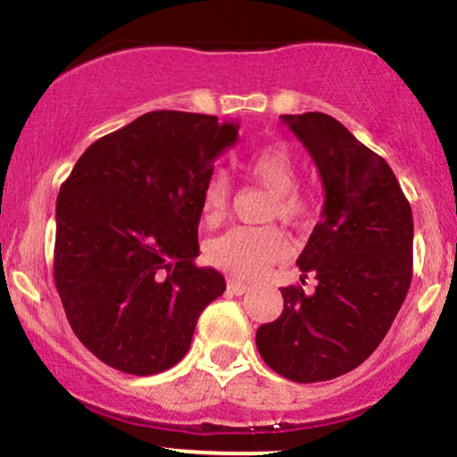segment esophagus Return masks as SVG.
Wrapping results in <instances>:
<instances>
[{"label":"esophagus","mask_w":457,"mask_h":457,"mask_svg":"<svg viewBox=\"0 0 457 457\" xmlns=\"http://www.w3.org/2000/svg\"><path fill=\"white\" fill-rule=\"evenodd\" d=\"M227 287H228V294H233V295H244L245 291H250L248 285L242 283V280H235V278H228Z\"/></svg>","instance_id":"esophagus-1"}]
</instances>
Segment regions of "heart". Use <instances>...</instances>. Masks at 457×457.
<instances>
[{"label":"heart","mask_w":457,"mask_h":457,"mask_svg":"<svg viewBox=\"0 0 457 457\" xmlns=\"http://www.w3.org/2000/svg\"><path fill=\"white\" fill-rule=\"evenodd\" d=\"M244 170L261 186L274 192L268 218H280L294 227H304L315 213V201L297 186V162L285 142H271L250 153ZM230 204V186L224 174H212L201 192V212L207 224L222 222ZM287 253V239L278 228H230L207 245V259L215 268L254 278Z\"/></svg>","instance_id":"heart-1"}]
</instances>
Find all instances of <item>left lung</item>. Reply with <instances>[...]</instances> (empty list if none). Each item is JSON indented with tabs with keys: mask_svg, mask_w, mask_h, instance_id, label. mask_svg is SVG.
<instances>
[{
	"mask_svg": "<svg viewBox=\"0 0 457 457\" xmlns=\"http://www.w3.org/2000/svg\"><path fill=\"white\" fill-rule=\"evenodd\" d=\"M283 120L326 189L321 220L297 256L317 287L311 295L283 287L285 309L256 330V347L287 380L324 382L365 362L402 309L412 280V212L391 166L337 118L306 112Z\"/></svg>",
	"mask_w": 457,
	"mask_h": 457,
	"instance_id": "8db88e82",
	"label": "left lung"
}]
</instances>
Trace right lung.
Masks as SVG:
<instances>
[{"mask_svg":"<svg viewBox=\"0 0 457 457\" xmlns=\"http://www.w3.org/2000/svg\"><path fill=\"white\" fill-rule=\"evenodd\" d=\"M235 140L237 125L218 116L148 112L92 142L60 187L55 289L75 337L105 365L131 376L174 367L227 289L194 259L203 186Z\"/></svg>","mask_w":457,"mask_h":457,"instance_id":"right-lung-1","label":"right lung"}]
</instances>
